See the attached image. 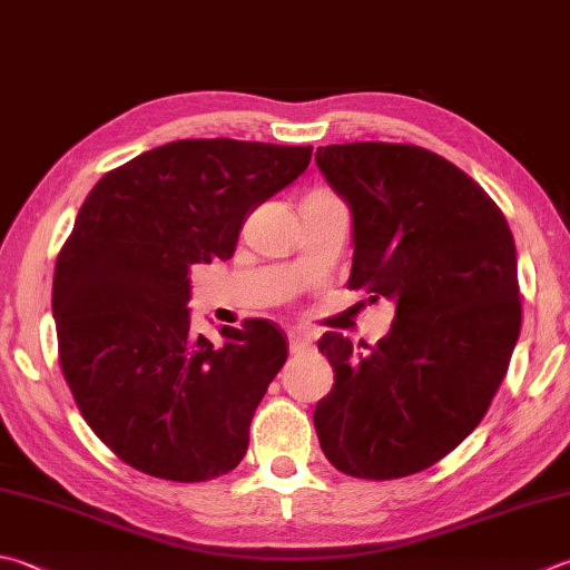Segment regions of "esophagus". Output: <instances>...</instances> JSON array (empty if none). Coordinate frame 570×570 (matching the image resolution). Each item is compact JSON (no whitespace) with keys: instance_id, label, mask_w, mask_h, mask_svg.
I'll use <instances>...</instances> for the list:
<instances>
[{"instance_id":"34e87169","label":"esophagus","mask_w":570,"mask_h":570,"mask_svg":"<svg viewBox=\"0 0 570 570\" xmlns=\"http://www.w3.org/2000/svg\"><path fill=\"white\" fill-rule=\"evenodd\" d=\"M287 345H289V354H305L309 347H313V340H309L307 332L293 330L287 332Z\"/></svg>"}]
</instances>
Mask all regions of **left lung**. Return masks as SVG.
I'll use <instances>...</instances> for the list:
<instances>
[{
	"mask_svg": "<svg viewBox=\"0 0 570 570\" xmlns=\"http://www.w3.org/2000/svg\"><path fill=\"white\" fill-rule=\"evenodd\" d=\"M352 218L350 287L394 303L377 345L327 332L335 384L315 406L330 464L357 479L429 469L484 419L521 330L517 245L489 193L426 148L320 146Z\"/></svg>",
	"mask_w": 570,
	"mask_h": 570,
	"instance_id": "8db88e82",
	"label": "left lung"
}]
</instances>
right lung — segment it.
Masks as SVG:
<instances>
[{"mask_svg":"<svg viewBox=\"0 0 570 570\" xmlns=\"http://www.w3.org/2000/svg\"><path fill=\"white\" fill-rule=\"evenodd\" d=\"M309 146L186 138L106 174L53 271L59 362L86 424L144 474L208 481L248 452L287 360L271 320L190 332V267L228 261L245 218L309 166Z\"/></svg>","mask_w":570,"mask_h":570,"instance_id":"add662e5","label":"right lung"}]
</instances>
